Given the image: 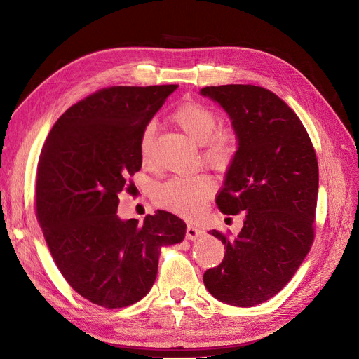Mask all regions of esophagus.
<instances>
[{
	"mask_svg": "<svg viewBox=\"0 0 359 359\" xmlns=\"http://www.w3.org/2000/svg\"><path fill=\"white\" fill-rule=\"evenodd\" d=\"M201 235H203V231H200L198 228H196L193 225H189V226H187V229H185V238H187V240L196 241L197 238L201 236Z\"/></svg>",
	"mask_w": 359,
	"mask_h": 359,
	"instance_id": "1",
	"label": "esophagus"
}]
</instances>
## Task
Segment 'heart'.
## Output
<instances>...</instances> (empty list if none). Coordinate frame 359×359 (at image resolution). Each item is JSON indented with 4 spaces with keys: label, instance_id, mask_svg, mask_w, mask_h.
Instances as JSON below:
<instances>
[{
    "label": "heart",
    "instance_id": "b5f03b06",
    "mask_svg": "<svg viewBox=\"0 0 359 359\" xmlns=\"http://www.w3.org/2000/svg\"><path fill=\"white\" fill-rule=\"evenodd\" d=\"M174 123L190 137L201 144V158L209 166L228 169L240 149V137L235 128L219 126V112L200 100H187L172 114ZM156 127L146 124L140 135V159L143 165L151 163V150ZM215 193V182L209 175L174 177L155 190V200L161 208L191 216L200 212L204 201Z\"/></svg>",
    "mask_w": 359,
    "mask_h": 359
}]
</instances>
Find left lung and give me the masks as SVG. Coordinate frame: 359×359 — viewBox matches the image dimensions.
Here are the masks:
<instances>
[{"mask_svg":"<svg viewBox=\"0 0 359 359\" xmlns=\"http://www.w3.org/2000/svg\"><path fill=\"white\" fill-rule=\"evenodd\" d=\"M224 108L240 137L225 187L216 198L224 215L244 216L240 235L216 229L225 257L204 271L219 301L262 304L292 279L316 236L318 163L309 133L278 95L254 84L201 89Z\"/></svg>","mask_w":359,"mask_h":359,"instance_id":"left-lung-1","label":"left lung"}]
</instances>
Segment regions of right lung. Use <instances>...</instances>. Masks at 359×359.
<instances>
[{
  "label": "right lung",
  "instance_id": "right-lung-1",
  "mask_svg": "<svg viewBox=\"0 0 359 359\" xmlns=\"http://www.w3.org/2000/svg\"><path fill=\"white\" fill-rule=\"evenodd\" d=\"M178 84L111 86L79 100L49 131L36 174V217L50 255L74 291L104 309L140 301L155 283L162 245L185 224L158 210L116 216L119 193L142 168L140 135Z\"/></svg>",
  "mask_w": 359,
  "mask_h": 359
}]
</instances>
